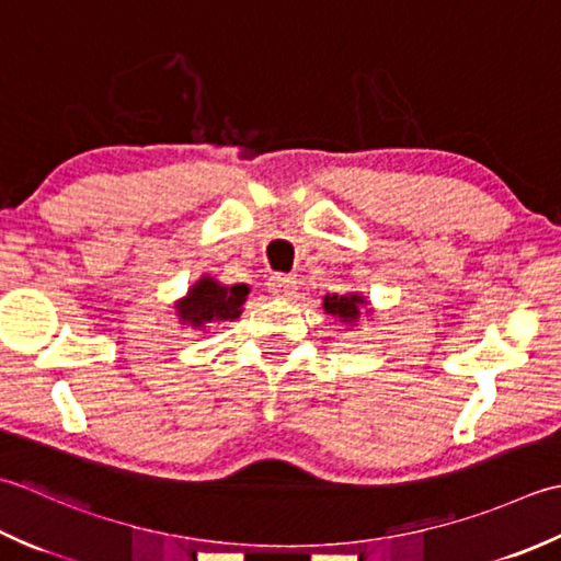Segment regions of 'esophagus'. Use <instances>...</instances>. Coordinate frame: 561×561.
Segmentation results:
<instances>
[{"mask_svg":"<svg viewBox=\"0 0 561 561\" xmlns=\"http://www.w3.org/2000/svg\"><path fill=\"white\" fill-rule=\"evenodd\" d=\"M266 285H268V293H271V295L283 297V300H288V297H293L295 290H297L295 278L283 276V273H276V276H271Z\"/></svg>","mask_w":561,"mask_h":561,"instance_id":"34e87169","label":"esophagus"}]
</instances>
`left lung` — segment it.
Wrapping results in <instances>:
<instances>
[{
	"label": "left lung",
	"instance_id": "1",
	"mask_svg": "<svg viewBox=\"0 0 561 561\" xmlns=\"http://www.w3.org/2000/svg\"><path fill=\"white\" fill-rule=\"evenodd\" d=\"M322 307L324 312L336 317L341 324H348V327H356L358 319H360V310H365V314H373V307L370 300L360 293H344V295H336V293H329L322 297Z\"/></svg>",
	"mask_w": 561,
	"mask_h": 561
}]
</instances>
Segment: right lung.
Segmentation results:
<instances>
[{
  "label": "right lung",
  "instance_id": "obj_1",
  "mask_svg": "<svg viewBox=\"0 0 561 561\" xmlns=\"http://www.w3.org/2000/svg\"><path fill=\"white\" fill-rule=\"evenodd\" d=\"M249 285H225L210 273L191 285L188 293L174 302V310L179 322L191 329H205L215 322H234L242 314V307L247 302Z\"/></svg>",
  "mask_w": 561,
  "mask_h": 561
}]
</instances>
